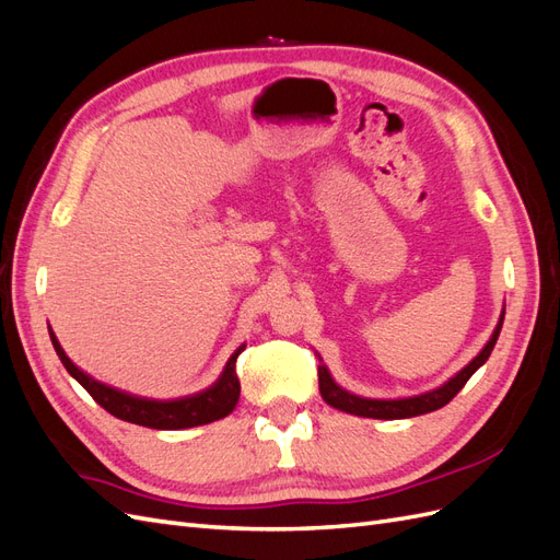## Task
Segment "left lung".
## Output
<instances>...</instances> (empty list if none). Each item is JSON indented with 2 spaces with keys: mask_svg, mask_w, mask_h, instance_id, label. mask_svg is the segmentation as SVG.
I'll return each instance as SVG.
<instances>
[{
  "mask_svg": "<svg viewBox=\"0 0 560 560\" xmlns=\"http://www.w3.org/2000/svg\"><path fill=\"white\" fill-rule=\"evenodd\" d=\"M502 319L504 315H500L498 327L490 336V341L483 346V350L474 358L465 369L457 371V374L444 383L442 387L430 389L425 395H416V397H406V399H366V397H358L348 393V389L338 387L331 378V374L327 371L325 364L317 366V381H319V395L329 406L338 411H346L352 416H362V418H378V420H399V418H413V416H422L442 409L446 406L460 389L465 387V383L471 378L474 371H477L481 364H486V360L490 358V352L495 348V341L502 329ZM322 362V360H319Z\"/></svg>",
  "mask_w": 560,
  "mask_h": 560,
  "instance_id": "left-lung-1",
  "label": "left lung"
}]
</instances>
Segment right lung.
<instances>
[{"mask_svg": "<svg viewBox=\"0 0 560 560\" xmlns=\"http://www.w3.org/2000/svg\"><path fill=\"white\" fill-rule=\"evenodd\" d=\"M48 334L50 343H54L58 358L65 364V369L70 371V376L86 387V393L103 406L105 411L126 422H135V425L151 430H186L196 425H208V422L226 418L235 409V404H238L241 381L238 374H235V360H238V354L245 350V346H241L231 354L222 376H219L210 387L202 389V393L179 399H147L128 395L124 389L109 387L91 378L89 374H83V371L67 358L56 334L50 329Z\"/></svg>", "mask_w": 560, "mask_h": 560, "instance_id": "add662e5", "label": "right lung"}]
</instances>
